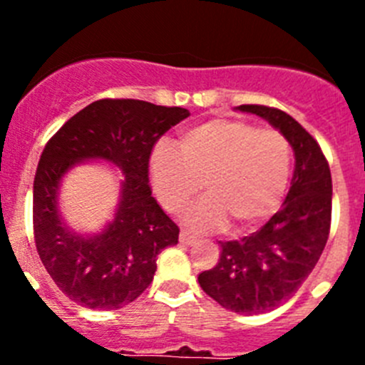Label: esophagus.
<instances>
[{
    "instance_id": "obj_1",
    "label": "esophagus",
    "mask_w": 365,
    "mask_h": 365,
    "mask_svg": "<svg viewBox=\"0 0 365 365\" xmlns=\"http://www.w3.org/2000/svg\"><path fill=\"white\" fill-rule=\"evenodd\" d=\"M179 241L182 245H193V243H195V241H197V237H195V235H193V234H190L188 230H180Z\"/></svg>"
}]
</instances>
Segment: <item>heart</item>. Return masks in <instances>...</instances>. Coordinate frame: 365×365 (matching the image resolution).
Wrapping results in <instances>:
<instances>
[{"mask_svg":"<svg viewBox=\"0 0 365 365\" xmlns=\"http://www.w3.org/2000/svg\"><path fill=\"white\" fill-rule=\"evenodd\" d=\"M180 151L160 143L150 159V177L160 205L179 212L202 188L208 193L185 214L199 230L230 221L232 230L256 228L278 210L292 170V148L278 130H259L237 118H212L193 125Z\"/></svg>","mask_w":365,"mask_h":365,"instance_id":"b5f03b06","label":"heart"}]
</instances>
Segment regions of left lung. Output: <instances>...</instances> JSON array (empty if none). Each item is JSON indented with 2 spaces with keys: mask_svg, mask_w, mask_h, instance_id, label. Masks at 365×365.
<instances>
[{
  "mask_svg": "<svg viewBox=\"0 0 365 365\" xmlns=\"http://www.w3.org/2000/svg\"><path fill=\"white\" fill-rule=\"evenodd\" d=\"M237 109L285 135L294 175L282 208L254 234L221 243L217 265L199 274V285L228 311L259 314L291 298L320 259L331 228L333 180L320 144L291 115L256 104Z\"/></svg>",
  "mask_w": 365,
  "mask_h": 365,
  "instance_id": "8db88e82",
  "label": "left lung"
}]
</instances>
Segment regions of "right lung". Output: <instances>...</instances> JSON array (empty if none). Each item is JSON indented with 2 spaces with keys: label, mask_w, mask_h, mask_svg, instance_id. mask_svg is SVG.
<instances>
[{
  "label": "right lung",
  "mask_w": 365,
  "mask_h": 365,
  "mask_svg": "<svg viewBox=\"0 0 365 365\" xmlns=\"http://www.w3.org/2000/svg\"><path fill=\"white\" fill-rule=\"evenodd\" d=\"M190 115L133 98L96 100L53 135L38 163L32 192L34 241L60 291L87 309H120L143 294L157 256L177 245L179 227L151 195L148 168L155 143ZM106 160L125 175L118 214L95 236L73 232L57 210L61 177L74 163Z\"/></svg>",
  "instance_id": "right-lung-1"
}]
</instances>
